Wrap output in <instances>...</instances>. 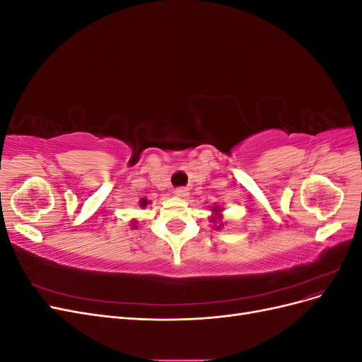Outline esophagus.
I'll return each mask as SVG.
<instances>
[{"label":"esophagus","mask_w":362,"mask_h":362,"mask_svg":"<svg viewBox=\"0 0 362 362\" xmlns=\"http://www.w3.org/2000/svg\"><path fill=\"white\" fill-rule=\"evenodd\" d=\"M175 196H177V198H181V199H185L189 196V190L184 189V187H180V189L175 190Z\"/></svg>","instance_id":"34e87169"}]
</instances>
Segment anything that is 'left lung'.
I'll return each mask as SVG.
<instances>
[{"label": "left lung", "mask_w": 362, "mask_h": 362, "mask_svg": "<svg viewBox=\"0 0 362 362\" xmlns=\"http://www.w3.org/2000/svg\"><path fill=\"white\" fill-rule=\"evenodd\" d=\"M223 210L225 208L221 205H213L211 206V216H210V223L213 225L214 229H222L225 226L223 222Z\"/></svg>", "instance_id": "obj_1"}]
</instances>
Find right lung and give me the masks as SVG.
Wrapping results in <instances>:
<instances>
[{"instance_id": "obj_1", "label": "right lung", "mask_w": 362, "mask_h": 362, "mask_svg": "<svg viewBox=\"0 0 362 362\" xmlns=\"http://www.w3.org/2000/svg\"><path fill=\"white\" fill-rule=\"evenodd\" d=\"M149 204H151V202H149L146 198H141V199L139 201L140 208H146ZM131 228H133V229H137V228H139V221H136V218H133V221H131Z\"/></svg>"}]
</instances>
